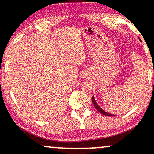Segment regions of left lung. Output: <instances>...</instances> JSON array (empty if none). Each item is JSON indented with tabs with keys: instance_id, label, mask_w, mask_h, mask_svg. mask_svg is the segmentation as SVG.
Listing matches in <instances>:
<instances>
[{
	"instance_id": "1",
	"label": "left lung",
	"mask_w": 154,
	"mask_h": 154,
	"mask_svg": "<svg viewBox=\"0 0 154 154\" xmlns=\"http://www.w3.org/2000/svg\"><path fill=\"white\" fill-rule=\"evenodd\" d=\"M138 40H140V41H141V40H140V38H138ZM92 103H93V104H94V108H96V109H97V111L99 112L100 113H101V114H103V115H105V116H115V114H109V113H108V112H105L103 109L101 108V107H100V106H99L98 103H97V101H95V99H94V96H92Z\"/></svg>"
}]
</instances>
